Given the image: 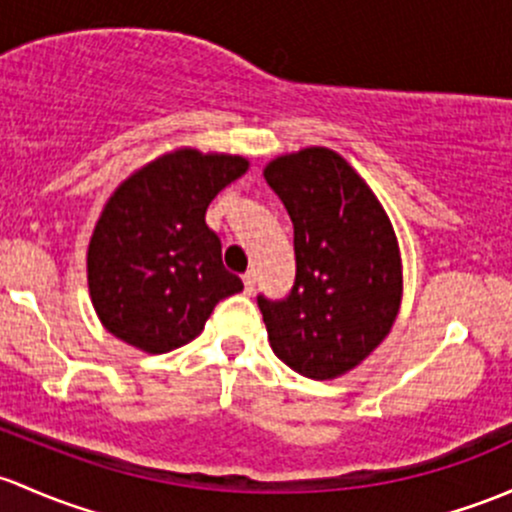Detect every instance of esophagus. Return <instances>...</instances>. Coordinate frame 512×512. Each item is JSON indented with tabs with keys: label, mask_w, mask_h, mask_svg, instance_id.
Masks as SVG:
<instances>
[{
	"label": "esophagus",
	"mask_w": 512,
	"mask_h": 512,
	"mask_svg": "<svg viewBox=\"0 0 512 512\" xmlns=\"http://www.w3.org/2000/svg\"><path fill=\"white\" fill-rule=\"evenodd\" d=\"M242 282H245V292H255V284H257V277L255 272H245V277H242Z\"/></svg>",
	"instance_id": "34e87169"
}]
</instances>
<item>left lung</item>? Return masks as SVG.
<instances>
[{
    "instance_id": "1",
    "label": "left lung",
    "mask_w": 512,
    "mask_h": 512,
    "mask_svg": "<svg viewBox=\"0 0 512 512\" xmlns=\"http://www.w3.org/2000/svg\"><path fill=\"white\" fill-rule=\"evenodd\" d=\"M265 179L292 218L297 257L287 297H257L272 351L304 378H336L395 324L402 294L395 230L368 184L331 149L274 159Z\"/></svg>"
}]
</instances>
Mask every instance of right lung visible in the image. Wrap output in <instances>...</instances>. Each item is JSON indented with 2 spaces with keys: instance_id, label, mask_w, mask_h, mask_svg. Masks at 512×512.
Instances as JSON below:
<instances>
[{
  "instance_id": "right-lung-1",
  "label": "right lung",
  "mask_w": 512,
  "mask_h": 512,
  "mask_svg": "<svg viewBox=\"0 0 512 512\" xmlns=\"http://www.w3.org/2000/svg\"><path fill=\"white\" fill-rule=\"evenodd\" d=\"M245 171L242 157L181 149L112 193L88 247L90 297L112 336L147 353L174 351L203 331L218 301L242 292L206 211Z\"/></svg>"
}]
</instances>
